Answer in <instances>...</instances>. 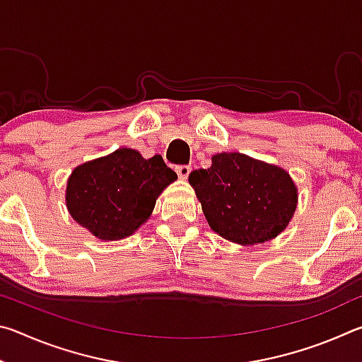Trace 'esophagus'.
Returning <instances> with one entry per match:
<instances>
[{"label": "esophagus", "instance_id": "obj_1", "mask_svg": "<svg viewBox=\"0 0 362 362\" xmlns=\"http://www.w3.org/2000/svg\"><path fill=\"white\" fill-rule=\"evenodd\" d=\"M175 170H177V175H179L180 179H187L189 173H192V166H188V164H180V166L175 168Z\"/></svg>", "mask_w": 362, "mask_h": 362}]
</instances>
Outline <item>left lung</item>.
<instances>
[{
	"instance_id": "1",
	"label": "left lung",
	"mask_w": 362,
	"mask_h": 362,
	"mask_svg": "<svg viewBox=\"0 0 362 362\" xmlns=\"http://www.w3.org/2000/svg\"><path fill=\"white\" fill-rule=\"evenodd\" d=\"M211 228L238 244H260L283 231L297 206L284 169L241 153H218L188 177Z\"/></svg>"
}]
</instances>
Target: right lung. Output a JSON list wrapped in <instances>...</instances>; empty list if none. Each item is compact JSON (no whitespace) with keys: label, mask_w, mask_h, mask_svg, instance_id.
<instances>
[{"label":"right lung","mask_w":362,"mask_h":362,"mask_svg":"<svg viewBox=\"0 0 362 362\" xmlns=\"http://www.w3.org/2000/svg\"><path fill=\"white\" fill-rule=\"evenodd\" d=\"M177 174L155 155L119 148L73 170L66 185V207L94 236L116 241L131 236L155 207L159 193Z\"/></svg>","instance_id":"obj_1"}]
</instances>
